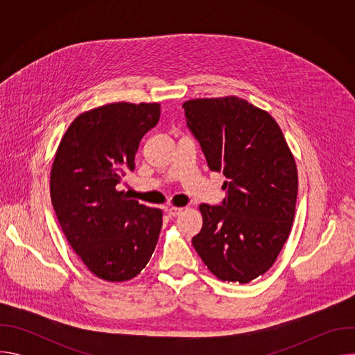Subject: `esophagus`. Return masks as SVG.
I'll return each mask as SVG.
<instances>
[{"label":"esophagus","mask_w":355,"mask_h":355,"mask_svg":"<svg viewBox=\"0 0 355 355\" xmlns=\"http://www.w3.org/2000/svg\"><path fill=\"white\" fill-rule=\"evenodd\" d=\"M181 212H182V208H175V207H171V208H168V209H167V214H168L170 216H173V218L178 216Z\"/></svg>","instance_id":"obj_1"}]
</instances>
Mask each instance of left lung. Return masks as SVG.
<instances>
[{"label": "left lung", "instance_id": "left-lung-1", "mask_svg": "<svg viewBox=\"0 0 355 355\" xmlns=\"http://www.w3.org/2000/svg\"><path fill=\"white\" fill-rule=\"evenodd\" d=\"M182 108L209 168L227 180L220 205H199L204 223L192 245L215 277L247 284L272 267L289 236L293 156L275 119L245 99L196 98Z\"/></svg>", "mask_w": 355, "mask_h": 355}]
</instances>
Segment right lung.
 <instances>
[{
	"label": "right lung",
	"mask_w": 355,
	"mask_h": 355,
	"mask_svg": "<svg viewBox=\"0 0 355 355\" xmlns=\"http://www.w3.org/2000/svg\"><path fill=\"white\" fill-rule=\"evenodd\" d=\"M160 104L115 103L78 115L50 173V198L73 250L98 278L122 282L148 263L163 212L119 191L135 170L141 137L157 125Z\"/></svg>",
	"instance_id": "add662e5"
}]
</instances>
